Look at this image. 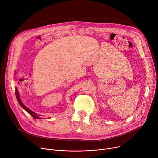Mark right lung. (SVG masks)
Returning <instances> with one entry per match:
<instances>
[{
    "label": "right lung",
    "mask_w": 158,
    "mask_h": 158,
    "mask_svg": "<svg viewBox=\"0 0 158 158\" xmlns=\"http://www.w3.org/2000/svg\"><path fill=\"white\" fill-rule=\"evenodd\" d=\"M15 94H16V97H17V101H18V102H19V103L20 104V106L23 108L26 111H27L28 113L31 115L33 118H36V119H40V118H39V117H37V114H36V113H35L34 112H33L32 110H31L30 109H29L27 107H26L22 103V102H21V100H20V98H19V92H18V91H17V89H16V90H15Z\"/></svg>",
    "instance_id": "add662e5"
}]
</instances>
